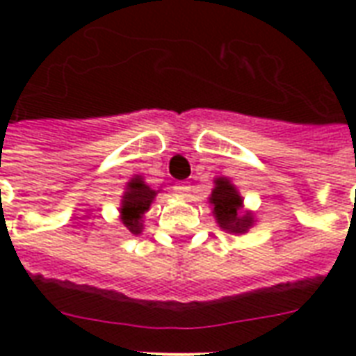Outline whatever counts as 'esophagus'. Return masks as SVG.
<instances>
[{
	"label": "esophagus",
	"mask_w": 356,
	"mask_h": 356,
	"mask_svg": "<svg viewBox=\"0 0 356 356\" xmlns=\"http://www.w3.org/2000/svg\"><path fill=\"white\" fill-rule=\"evenodd\" d=\"M177 192L183 197H192V186H190L188 183H183V184H179L177 186Z\"/></svg>",
	"instance_id": "esophagus-1"
}]
</instances>
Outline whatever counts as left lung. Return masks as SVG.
<instances>
[{"label": "left lung", "mask_w": 356, "mask_h": 356, "mask_svg": "<svg viewBox=\"0 0 356 356\" xmlns=\"http://www.w3.org/2000/svg\"><path fill=\"white\" fill-rule=\"evenodd\" d=\"M214 188L209 201L214 207V218L218 225L227 233L243 234L253 227L254 218L251 212L242 214V195L238 194L234 184H231L227 177H218L214 181Z\"/></svg>", "instance_id": "obj_1"}]
</instances>
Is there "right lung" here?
<instances>
[{"label":"right lung","instance_id":"add662e5","mask_svg":"<svg viewBox=\"0 0 356 356\" xmlns=\"http://www.w3.org/2000/svg\"><path fill=\"white\" fill-rule=\"evenodd\" d=\"M155 195L156 190L149 188L140 175L129 181L127 190L123 194L122 207H120V220L127 227V231H131L133 234L142 233V229H144L142 218L149 211Z\"/></svg>","mask_w":356,"mask_h":356}]
</instances>
